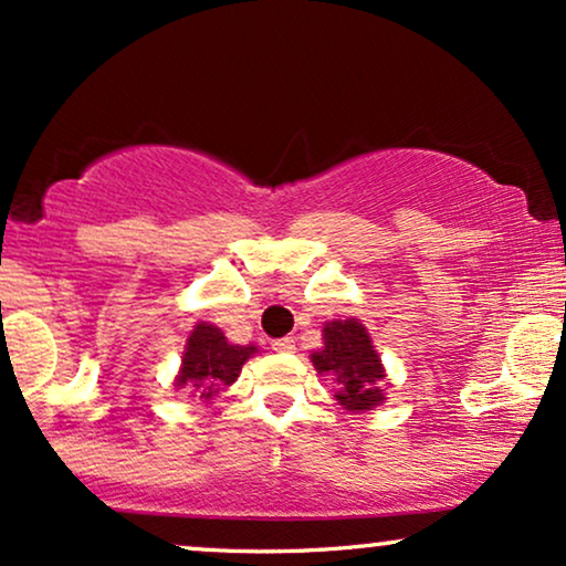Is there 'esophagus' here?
Listing matches in <instances>:
<instances>
[{"label": "esophagus", "mask_w": 566, "mask_h": 566, "mask_svg": "<svg viewBox=\"0 0 566 566\" xmlns=\"http://www.w3.org/2000/svg\"><path fill=\"white\" fill-rule=\"evenodd\" d=\"M271 349H274V352H295V338H292V336L274 338V342H271Z\"/></svg>", "instance_id": "34e87169"}]
</instances>
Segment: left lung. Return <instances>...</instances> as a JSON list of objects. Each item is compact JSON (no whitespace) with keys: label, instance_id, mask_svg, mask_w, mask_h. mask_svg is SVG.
<instances>
[{"label":"left lung","instance_id":"1","mask_svg":"<svg viewBox=\"0 0 566 566\" xmlns=\"http://www.w3.org/2000/svg\"><path fill=\"white\" fill-rule=\"evenodd\" d=\"M315 370L334 375L338 382V403L349 411L375 409L382 401L378 382L382 375L380 359L373 349L370 336L354 318L326 323L323 349L311 354Z\"/></svg>","mask_w":566,"mask_h":566}]
</instances>
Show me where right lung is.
<instances>
[{"label":"right lung","instance_id":"1","mask_svg":"<svg viewBox=\"0 0 566 566\" xmlns=\"http://www.w3.org/2000/svg\"><path fill=\"white\" fill-rule=\"evenodd\" d=\"M253 352L255 346L228 344L220 328L199 323L193 334L188 336L184 367H180L176 386L193 388V394L201 401H212L220 390L235 382L240 367Z\"/></svg>","mask_w":566,"mask_h":566}]
</instances>
